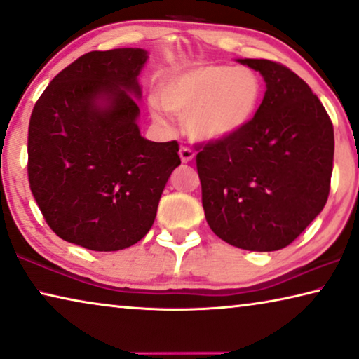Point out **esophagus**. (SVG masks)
Masks as SVG:
<instances>
[{
	"mask_svg": "<svg viewBox=\"0 0 359 359\" xmlns=\"http://www.w3.org/2000/svg\"><path fill=\"white\" fill-rule=\"evenodd\" d=\"M194 150L192 149H189L188 145H181V149H180V158H181V162L183 163H189V162H192V160H194Z\"/></svg>",
	"mask_w": 359,
	"mask_h": 359,
	"instance_id": "obj_1",
	"label": "esophagus"
}]
</instances>
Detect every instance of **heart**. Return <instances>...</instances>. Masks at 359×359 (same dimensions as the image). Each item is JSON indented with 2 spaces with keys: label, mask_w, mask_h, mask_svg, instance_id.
I'll return each instance as SVG.
<instances>
[{
  "label": "heart",
  "mask_w": 359,
  "mask_h": 359,
  "mask_svg": "<svg viewBox=\"0 0 359 359\" xmlns=\"http://www.w3.org/2000/svg\"><path fill=\"white\" fill-rule=\"evenodd\" d=\"M154 115L163 110L184 118L189 137L199 142L226 141L243 133L262 102V82L249 67L207 65L168 76L158 89Z\"/></svg>",
  "instance_id": "b5f03b06"
}]
</instances>
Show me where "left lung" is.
<instances>
[{"label":"left lung","mask_w":359,"mask_h":359,"mask_svg":"<svg viewBox=\"0 0 359 359\" xmlns=\"http://www.w3.org/2000/svg\"><path fill=\"white\" fill-rule=\"evenodd\" d=\"M259 71L266 95L252 123L226 141L197 145L205 220L248 251H278L324 209L334 168V126L309 86L270 60H238Z\"/></svg>","instance_id":"obj_1"}]
</instances>
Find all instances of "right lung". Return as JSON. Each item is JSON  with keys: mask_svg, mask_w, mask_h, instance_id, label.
Instances as JSON below:
<instances>
[{"mask_svg": "<svg viewBox=\"0 0 359 359\" xmlns=\"http://www.w3.org/2000/svg\"><path fill=\"white\" fill-rule=\"evenodd\" d=\"M142 48L90 51L50 82L29 123L30 191L48 226L90 251H119L147 235L181 163L176 141L137 126Z\"/></svg>", "mask_w": 359, "mask_h": 359, "instance_id": "add662e5", "label": "right lung"}]
</instances>
